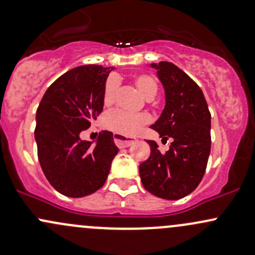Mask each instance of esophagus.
I'll return each mask as SVG.
<instances>
[{"mask_svg": "<svg viewBox=\"0 0 255 255\" xmlns=\"http://www.w3.org/2000/svg\"><path fill=\"white\" fill-rule=\"evenodd\" d=\"M114 142L119 148H125V147L131 146L132 143H135V138H128L125 136L120 135V133H114Z\"/></svg>", "mask_w": 255, "mask_h": 255, "instance_id": "esophagus-1", "label": "esophagus"}]
</instances>
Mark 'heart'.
<instances>
[{
  "label": "heart",
  "mask_w": 255,
  "mask_h": 255,
  "mask_svg": "<svg viewBox=\"0 0 255 255\" xmlns=\"http://www.w3.org/2000/svg\"><path fill=\"white\" fill-rule=\"evenodd\" d=\"M135 85L142 95L146 98L154 97L158 92V84L150 75L141 74L135 78ZM118 90V80L114 76L109 78L106 83L105 94H103V102L106 105L113 102ZM149 122V117L147 114H131L123 109H113L105 116V125L114 132L125 136H132Z\"/></svg>",
  "instance_id": "obj_1"
}]
</instances>
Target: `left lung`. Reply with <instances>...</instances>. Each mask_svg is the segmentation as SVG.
I'll return each mask as SVG.
<instances>
[{
  "label": "left lung",
  "instance_id": "left-lung-1",
  "mask_svg": "<svg viewBox=\"0 0 255 255\" xmlns=\"http://www.w3.org/2000/svg\"><path fill=\"white\" fill-rule=\"evenodd\" d=\"M165 91V107L152 125L160 137L172 138L168 152L147 141L149 158L138 170L143 187L159 198L175 201L193 192L203 179L210 154V112L203 92L170 62L152 63Z\"/></svg>",
  "mask_w": 255,
  "mask_h": 255
}]
</instances>
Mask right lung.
Listing matches in <instances>:
<instances>
[{
	"instance_id": "add662e5",
	"label": "right lung",
	"mask_w": 255,
	"mask_h": 255,
	"mask_svg": "<svg viewBox=\"0 0 255 255\" xmlns=\"http://www.w3.org/2000/svg\"><path fill=\"white\" fill-rule=\"evenodd\" d=\"M113 69L95 64L74 68L48 87L36 111L40 165L64 196L79 198L100 190L119 150L111 131L100 132L95 146L80 138L103 111L106 80Z\"/></svg>"
}]
</instances>
